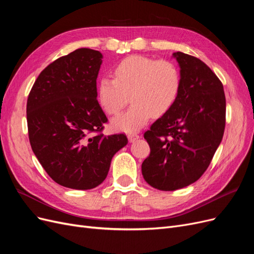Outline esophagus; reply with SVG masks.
I'll list each match as a JSON object with an SVG mask.
<instances>
[{
    "mask_svg": "<svg viewBox=\"0 0 254 254\" xmlns=\"http://www.w3.org/2000/svg\"><path fill=\"white\" fill-rule=\"evenodd\" d=\"M138 137H139V135L136 134V133H130V134H128V141L130 143H133L134 141H136Z\"/></svg>",
    "mask_w": 254,
    "mask_h": 254,
    "instance_id": "34e87169",
    "label": "esophagus"
}]
</instances>
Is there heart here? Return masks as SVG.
Segmentation results:
<instances>
[{"label":"heart","instance_id":"b5f03b06","mask_svg":"<svg viewBox=\"0 0 254 254\" xmlns=\"http://www.w3.org/2000/svg\"><path fill=\"white\" fill-rule=\"evenodd\" d=\"M180 91L181 74L176 64L142 56L123 60L115 68V77L105 75L98 84L100 104L108 115H118L131 98L132 106L111 122L113 129L125 132L141 129L152 116L167 113Z\"/></svg>","mask_w":254,"mask_h":254}]
</instances>
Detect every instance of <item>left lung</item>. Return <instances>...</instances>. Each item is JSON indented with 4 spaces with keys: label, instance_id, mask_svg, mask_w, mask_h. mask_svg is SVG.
<instances>
[{
    "label": "left lung",
    "instance_id": "1",
    "mask_svg": "<svg viewBox=\"0 0 254 254\" xmlns=\"http://www.w3.org/2000/svg\"><path fill=\"white\" fill-rule=\"evenodd\" d=\"M172 58L180 67L179 98L144 134L150 154L142 164V174L151 187L163 191L187 187L203 176L226 123V99L218 77L197 58L181 51Z\"/></svg>",
    "mask_w": 254,
    "mask_h": 254
}]
</instances>
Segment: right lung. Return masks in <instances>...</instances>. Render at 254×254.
Listing matches in <instances>:
<instances>
[{
    "label": "right lung",
    "instance_id": "right-lung-1",
    "mask_svg": "<svg viewBox=\"0 0 254 254\" xmlns=\"http://www.w3.org/2000/svg\"><path fill=\"white\" fill-rule=\"evenodd\" d=\"M103 55L76 49L48 65L27 100V125L33 153L59 185L95 188L106 179L125 134L104 135L107 118L97 100Z\"/></svg>",
    "mask_w": 254,
    "mask_h": 254
}]
</instances>
